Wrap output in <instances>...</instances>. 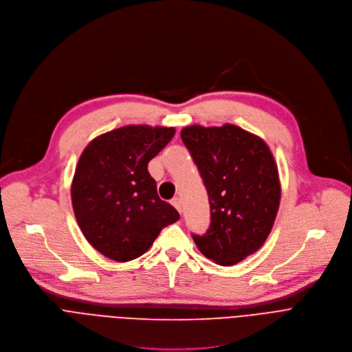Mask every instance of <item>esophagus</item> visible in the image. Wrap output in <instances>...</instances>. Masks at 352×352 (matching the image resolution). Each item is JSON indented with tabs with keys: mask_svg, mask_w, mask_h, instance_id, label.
<instances>
[{
	"mask_svg": "<svg viewBox=\"0 0 352 352\" xmlns=\"http://www.w3.org/2000/svg\"><path fill=\"white\" fill-rule=\"evenodd\" d=\"M172 205L179 210V212H182V199L180 198H177V197L173 198L172 199Z\"/></svg>",
	"mask_w": 352,
	"mask_h": 352,
	"instance_id": "1",
	"label": "esophagus"
}]
</instances>
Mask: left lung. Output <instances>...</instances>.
Instances as JSON below:
<instances>
[{"mask_svg": "<svg viewBox=\"0 0 352 352\" xmlns=\"http://www.w3.org/2000/svg\"><path fill=\"white\" fill-rule=\"evenodd\" d=\"M208 192L210 223L191 234L198 250L230 266L262 247L280 204L273 155L263 140L234 126H188L180 133Z\"/></svg>", "mask_w": 352, "mask_h": 352, "instance_id": "8db88e82", "label": "left lung"}]
</instances>
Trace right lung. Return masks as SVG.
<instances>
[{
	"label": "right lung",
	"mask_w": 352,
	"mask_h": 352,
	"mask_svg": "<svg viewBox=\"0 0 352 352\" xmlns=\"http://www.w3.org/2000/svg\"><path fill=\"white\" fill-rule=\"evenodd\" d=\"M173 135V127L124 126L94 138L83 151L72 182V205L85 237L107 258H138L180 218L160 198L147 168Z\"/></svg>",
	"instance_id": "1"
}]
</instances>
